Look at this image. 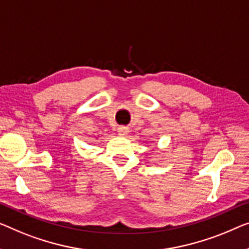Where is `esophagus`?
I'll use <instances>...</instances> for the list:
<instances>
[{
	"mask_svg": "<svg viewBox=\"0 0 249 249\" xmlns=\"http://www.w3.org/2000/svg\"><path fill=\"white\" fill-rule=\"evenodd\" d=\"M117 132H118V134H120L121 136H125V135H127L128 128L125 127V126H120V127L117 128Z\"/></svg>",
	"mask_w": 249,
	"mask_h": 249,
	"instance_id": "obj_1",
	"label": "esophagus"
}]
</instances>
